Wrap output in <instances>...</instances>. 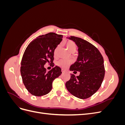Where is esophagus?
I'll return each instance as SVG.
<instances>
[{
	"label": "esophagus",
	"instance_id": "1",
	"mask_svg": "<svg viewBox=\"0 0 125 125\" xmlns=\"http://www.w3.org/2000/svg\"><path fill=\"white\" fill-rule=\"evenodd\" d=\"M62 73H64L65 72V70H64V69H62Z\"/></svg>",
	"mask_w": 125,
	"mask_h": 125
}]
</instances>
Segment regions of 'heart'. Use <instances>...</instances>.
I'll return each mask as SVG.
<instances>
[{"mask_svg": "<svg viewBox=\"0 0 125 125\" xmlns=\"http://www.w3.org/2000/svg\"><path fill=\"white\" fill-rule=\"evenodd\" d=\"M66 47L67 48V50L69 52H73L75 51V49H76V47H77V45L74 42L72 41H68L66 42ZM58 48H59V46H58L55 49V52H54L55 55H56ZM68 64H69V62L67 60L64 59L60 60L58 62V65L61 67L63 68H66L68 66Z\"/></svg>", "mask_w": 125, "mask_h": 125, "instance_id": "b5f03b06", "label": "heart"}]
</instances>
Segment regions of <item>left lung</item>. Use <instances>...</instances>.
Segmentation results:
<instances>
[{
  "label": "left lung",
  "mask_w": 125,
  "mask_h": 125,
  "mask_svg": "<svg viewBox=\"0 0 125 125\" xmlns=\"http://www.w3.org/2000/svg\"><path fill=\"white\" fill-rule=\"evenodd\" d=\"M75 42L78 47L76 62L70 67V71L80 73L78 76L71 74L66 83L68 91L74 96L85 99L99 89L105 75L103 56L93 45L80 37H67ZM75 72V71H74Z\"/></svg>",
  "instance_id": "obj_1"
}]
</instances>
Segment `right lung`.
I'll list each match as a JSON object with an SVG mask.
<instances>
[{"mask_svg": "<svg viewBox=\"0 0 125 125\" xmlns=\"http://www.w3.org/2000/svg\"><path fill=\"white\" fill-rule=\"evenodd\" d=\"M62 35L49 33L39 36L26 47L21 62V74L26 89L32 95L43 96L52 89L55 79L62 74V69L56 66L48 71L46 62L52 66L54 52L62 40Z\"/></svg>", "mask_w": 125, "mask_h": 125, "instance_id": "obj_1", "label": "right lung"}]
</instances>
